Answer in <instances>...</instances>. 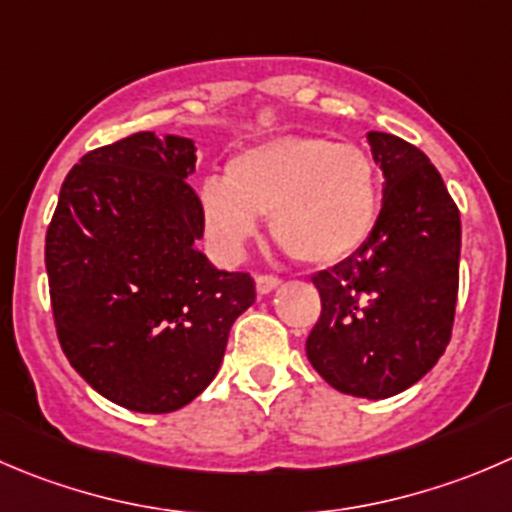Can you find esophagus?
<instances>
[{
	"label": "esophagus",
	"instance_id": "obj_1",
	"mask_svg": "<svg viewBox=\"0 0 512 512\" xmlns=\"http://www.w3.org/2000/svg\"><path fill=\"white\" fill-rule=\"evenodd\" d=\"M277 285H280V277H275V275H260L255 280L257 295H270Z\"/></svg>",
	"mask_w": 512,
	"mask_h": 512
}]
</instances>
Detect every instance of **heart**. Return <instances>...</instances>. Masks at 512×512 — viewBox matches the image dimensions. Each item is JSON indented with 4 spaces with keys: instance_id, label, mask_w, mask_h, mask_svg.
Wrapping results in <instances>:
<instances>
[{
    "instance_id": "b5f03b06",
    "label": "heart",
    "mask_w": 512,
    "mask_h": 512,
    "mask_svg": "<svg viewBox=\"0 0 512 512\" xmlns=\"http://www.w3.org/2000/svg\"><path fill=\"white\" fill-rule=\"evenodd\" d=\"M207 237L222 257H237L270 217L277 245L312 267L355 255L380 217V177L370 152L352 142L280 135L230 157L225 180L202 182Z\"/></svg>"
}]
</instances>
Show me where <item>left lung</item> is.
<instances>
[{
    "label": "left lung",
    "instance_id": "1",
    "mask_svg": "<svg viewBox=\"0 0 512 512\" xmlns=\"http://www.w3.org/2000/svg\"><path fill=\"white\" fill-rule=\"evenodd\" d=\"M382 207L370 240L312 277L322 312L305 342L322 380L352 398L385 400L433 370L453 330L460 212L418 147L367 132Z\"/></svg>",
    "mask_w": 512,
    "mask_h": 512
}]
</instances>
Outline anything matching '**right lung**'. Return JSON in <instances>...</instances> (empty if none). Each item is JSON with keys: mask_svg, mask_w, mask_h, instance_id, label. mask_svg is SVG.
I'll return each instance as SVG.
<instances>
[{"mask_svg": "<svg viewBox=\"0 0 512 512\" xmlns=\"http://www.w3.org/2000/svg\"><path fill=\"white\" fill-rule=\"evenodd\" d=\"M185 137L137 132L79 160L47 230L49 295L69 365L135 413L185 408L215 380L255 302L247 272L200 250L205 220Z\"/></svg>", "mask_w": 512, "mask_h": 512, "instance_id": "right-lung-1", "label": "right lung"}]
</instances>
